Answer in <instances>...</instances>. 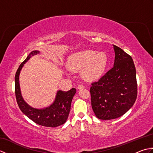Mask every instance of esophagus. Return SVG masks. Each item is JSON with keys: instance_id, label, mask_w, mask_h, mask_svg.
<instances>
[{"instance_id": "34e87169", "label": "esophagus", "mask_w": 153, "mask_h": 153, "mask_svg": "<svg viewBox=\"0 0 153 153\" xmlns=\"http://www.w3.org/2000/svg\"><path fill=\"white\" fill-rule=\"evenodd\" d=\"M85 88V86L83 85H79L78 86H77V89H84Z\"/></svg>"}]
</instances>
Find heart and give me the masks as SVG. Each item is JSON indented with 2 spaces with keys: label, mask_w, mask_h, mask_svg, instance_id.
<instances>
[{
  "label": "heart",
  "mask_w": 153,
  "mask_h": 153,
  "mask_svg": "<svg viewBox=\"0 0 153 153\" xmlns=\"http://www.w3.org/2000/svg\"><path fill=\"white\" fill-rule=\"evenodd\" d=\"M108 66V57L103 52L87 50L79 52L71 56L68 63L70 69L82 70L83 78L89 82L99 79Z\"/></svg>",
  "instance_id": "1"
}]
</instances>
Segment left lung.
<instances>
[{"label":"left lung","instance_id":"1","mask_svg":"<svg viewBox=\"0 0 153 153\" xmlns=\"http://www.w3.org/2000/svg\"><path fill=\"white\" fill-rule=\"evenodd\" d=\"M114 67L90 88L95 116L108 120L122 116L130 109L137 95L136 70L132 58L114 45Z\"/></svg>","mask_w":153,"mask_h":153}]
</instances>
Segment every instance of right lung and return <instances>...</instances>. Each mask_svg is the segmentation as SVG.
<instances>
[{
  "label": "right lung",
  "mask_w": 153,
  "mask_h": 153,
  "mask_svg": "<svg viewBox=\"0 0 153 153\" xmlns=\"http://www.w3.org/2000/svg\"><path fill=\"white\" fill-rule=\"evenodd\" d=\"M39 53V51H33L28 55L23 62L19 65L15 75V94L19 109L29 118L37 124L55 128L62 125L66 122L69 116L71 100L76 93V89L72 88L68 91H58L54 102L46 108L38 109L30 106L22 96L19 87V76L24 64L30 58Z\"/></svg>",
  "instance_id": "right-lung-1"
}]
</instances>
